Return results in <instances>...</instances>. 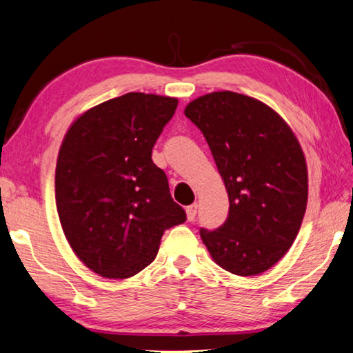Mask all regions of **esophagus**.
<instances>
[{"label":"esophagus","mask_w":353,"mask_h":353,"mask_svg":"<svg viewBox=\"0 0 353 353\" xmlns=\"http://www.w3.org/2000/svg\"><path fill=\"white\" fill-rule=\"evenodd\" d=\"M196 210H198V204H190L185 208V215H188L189 221H194L196 216Z\"/></svg>","instance_id":"obj_1"}]
</instances>
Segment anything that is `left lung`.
I'll list each match as a JSON object with an SVG mask.
<instances>
[{"instance_id": "left-lung-1", "label": "left lung", "mask_w": 353, "mask_h": 353, "mask_svg": "<svg viewBox=\"0 0 353 353\" xmlns=\"http://www.w3.org/2000/svg\"><path fill=\"white\" fill-rule=\"evenodd\" d=\"M184 115L203 132L230 204L221 228L199 232L203 243L230 274H263L301 228L309 189L301 145L274 109L236 92L198 97Z\"/></svg>"}]
</instances>
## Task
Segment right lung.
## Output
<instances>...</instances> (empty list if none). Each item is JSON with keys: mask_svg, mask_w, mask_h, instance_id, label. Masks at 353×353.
Returning <instances> with one entry per match:
<instances>
[{"mask_svg": "<svg viewBox=\"0 0 353 353\" xmlns=\"http://www.w3.org/2000/svg\"><path fill=\"white\" fill-rule=\"evenodd\" d=\"M178 99L129 92L70 124L58 152L57 210L72 250L104 278L124 280L154 261L165 229L185 221L152 148Z\"/></svg>", "mask_w": 353, "mask_h": 353, "instance_id": "right-lung-1", "label": "right lung"}]
</instances>
